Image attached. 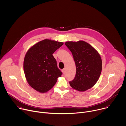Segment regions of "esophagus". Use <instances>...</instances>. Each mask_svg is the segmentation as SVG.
I'll list each match as a JSON object with an SVG mask.
<instances>
[{
  "mask_svg": "<svg viewBox=\"0 0 126 126\" xmlns=\"http://www.w3.org/2000/svg\"><path fill=\"white\" fill-rule=\"evenodd\" d=\"M65 71H66V70H65V69H63L62 70V73H63V74L64 75L65 74Z\"/></svg>",
  "mask_w": 126,
  "mask_h": 126,
  "instance_id": "34e87169",
  "label": "esophagus"
}]
</instances>
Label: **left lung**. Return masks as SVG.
Listing matches in <instances>:
<instances>
[{"instance_id":"left-lung-1","label":"left lung","mask_w":126,"mask_h":126,"mask_svg":"<svg viewBox=\"0 0 126 126\" xmlns=\"http://www.w3.org/2000/svg\"><path fill=\"white\" fill-rule=\"evenodd\" d=\"M72 54L76 67L71 87L80 92H84L93 87L101 73L102 61L98 52L87 42L80 40L65 43Z\"/></svg>"}]
</instances>
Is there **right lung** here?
Listing matches in <instances>:
<instances>
[{
    "label": "right lung",
    "mask_w": 126,
    "mask_h": 126,
    "mask_svg": "<svg viewBox=\"0 0 126 126\" xmlns=\"http://www.w3.org/2000/svg\"><path fill=\"white\" fill-rule=\"evenodd\" d=\"M63 45L62 42L46 39L32 46L26 52L23 62L25 76L36 91L47 92L61 76L53 54Z\"/></svg>",
    "instance_id": "right-lung-1"
}]
</instances>
